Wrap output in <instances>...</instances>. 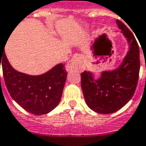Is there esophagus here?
I'll return each instance as SVG.
<instances>
[{"mask_svg":"<svg viewBox=\"0 0 146 146\" xmlns=\"http://www.w3.org/2000/svg\"><path fill=\"white\" fill-rule=\"evenodd\" d=\"M84 68V61H83V57L81 54H74L73 58L68 62L66 64V70L67 71H72L74 69H78L82 70Z\"/></svg>","mask_w":146,"mask_h":146,"instance_id":"1","label":"esophagus"}]
</instances>
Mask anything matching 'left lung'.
<instances>
[{
    "instance_id": "obj_1",
    "label": "left lung",
    "mask_w": 146,
    "mask_h": 146,
    "mask_svg": "<svg viewBox=\"0 0 146 146\" xmlns=\"http://www.w3.org/2000/svg\"><path fill=\"white\" fill-rule=\"evenodd\" d=\"M129 44V51L122 64L115 70L102 72L98 78L92 73H81V87L88 106L101 114H111L123 107L131 99L137 86L140 73V48L131 31L117 20Z\"/></svg>"
}]
</instances>
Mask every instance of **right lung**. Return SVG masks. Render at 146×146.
<instances>
[{
  "label": "right lung",
  "mask_w": 146,
  "mask_h": 146,
  "mask_svg": "<svg viewBox=\"0 0 146 146\" xmlns=\"http://www.w3.org/2000/svg\"><path fill=\"white\" fill-rule=\"evenodd\" d=\"M4 48L0 49V66L11 97L25 111L36 116L54 110L60 102L67 78L64 64H57L42 75H28L11 67Z\"/></svg>",
  "instance_id": "right-lung-1"
}]
</instances>
